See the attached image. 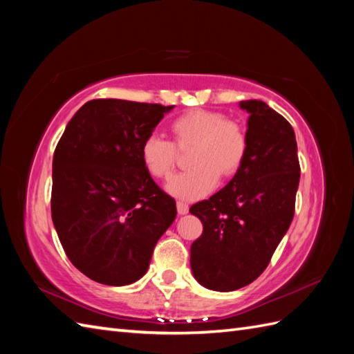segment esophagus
<instances>
[{"instance_id":"1","label":"esophagus","mask_w":354,"mask_h":354,"mask_svg":"<svg viewBox=\"0 0 354 354\" xmlns=\"http://www.w3.org/2000/svg\"><path fill=\"white\" fill-rule=\"evenodd\" d=\"M176 208H178V214L179 216H184V214L189 213V205L184 204V202H178Z\"/></svg>"}]
</instances>
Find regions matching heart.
Instances as JSON below:
<instances>
[{"instance_id":"obj_1","label":"heart","mask_w":354,"mask_h":354,"mask_svg":"<svg viewBox=\"0 0 354 354\" xmlns=\"http://www.w3.org/2000/svg\"><path fill=\"white\" fill-rule=\"evenodd\" d=\"M171 133L179 149L190 147V170L173 176L165 184L171 196L194 201L212 192L219 175L230 178L242 165L248 140L237 123L230 122L221 112L190 109L175 118ZM141 160L150 175L169 178L176 164V150L170 141L150 135L141 145Z\"/></svg>"}]
</instances>
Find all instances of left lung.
Here are the masks:
<instances>
[{"label": "left lung", "mask_w": 354, "mask_h": 354, "mask_svg": "<svg viewBox=\"0 0 354 354\" xmlns=\"http://www.w3.org/2000/svg\"><path fill=\"white\" fill-rule=\"evenodd\" d=\"M245 160L231 181L192 205L204 231L190 248L193 277L209 290L231 292L252 283L270 257L295 209L299 162L288 120L261 100H243Z\"/></svg>", "instance_id": "left-lung-1"}]
</instances>
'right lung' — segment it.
Masks as SVG:
<instances>
[{
  "label": "right lung",
  "mask_w": 354,
  "mask_h": 354,
  "mask_svg": "<svg viewBox=\"0 0 354 354\" xmlns=\"http://www.w3.org/2000/svg\"><path fill=\"white\" fill-rule=\"evenodd\" d=\"M175 106L86 102L53 156L51 219L70 261L91 280L126 286L145 275L176 202L150 176L141 145Z\"/></svg>",
  "instance_id": "right-lung-1"
}]
</instances>
